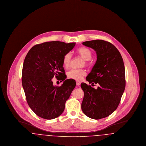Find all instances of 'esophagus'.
I'll use <instances>...</instances> for the list:
<instances>
[{
  "mask_svg": "<svg viewBox=\"0 0 146 146\" xmlns=\"http://www.w3.org/2000/svg\"><path fill=\"white\" fill-rule=\"evenodd\" d=\"M76 85L79 86V85H80V84H81V82H80V81H79V80H76Z\"/></svg>",
  "mask_w": 146,
  "mask_h": 146,
  "instance_id": "34e87169",
  "label": "esophagus"
}]
</instances>
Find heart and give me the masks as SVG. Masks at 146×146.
<instances>
[{
    "label": "heart",
    "mask_w": 146,
    "mask_h": 146,
    "mask_svg": "<svg viewBox=\"0 0 146 146\" xmlns=\"http://www.w3.org/2000/svg\"><path fill=\"white\" fill-rule=\"evenodd\" d=\"M76 52L78 55L80 56L82 58H83L84 62H83V64H84L85 63V65H89V60H90L92 57V52L90 50L86 47H80L77 49ZM70 59L71 56L69 53L66 54L64 56L63 58L62 64L63 67L65 69L68 68L70 62ZM85 74V71L82 69H72L69 70L67 73V76L68 78L71 79H74L76 80H81Z\"/></svg>",
    "instance_id": "obj_1"
}]
</instances>
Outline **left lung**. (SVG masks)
<instances>
[{"label":"left lung","instance_id":"obj_1","mask_svg":"<svg viewBox=\"0 0 146 146\" xmlns=\"http://www.w3.org/2000/svg\"><path fill=\"white\" fill-rule=\"evenodd\" d=\"M84 45L94 49L97 60L86 80L95 85L81 84L84 91L82 110L89 118H106L116 110L125 88V67L118 49L111 42L103 40L83 42Z\"/></svg>","mask_w":146,"mask_h":146}]
</instances>
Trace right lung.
Returning <instances> with one entry per match:
<instances>
[{
  "label": "right lung",
  "instance_id": "right-lung-1",
  "mask_svg": "<svg viewBox=\"0 0 146 146\" xmlns=\"http://www.w3.org/2000/svg\"><path fill=\"white\" fill-rule=\"evenodd\" d=\"M75 45V42H43L33 46L25 58L22 86L28 106L41 118L53 119L59 117L76 85L75 80L66 79L62 64L64 56ZM54 76L64 81L61 86L53 85Z\"/></svg>",
  "mask_w": 146,
  "mask_h": 146
}]
</instances>
